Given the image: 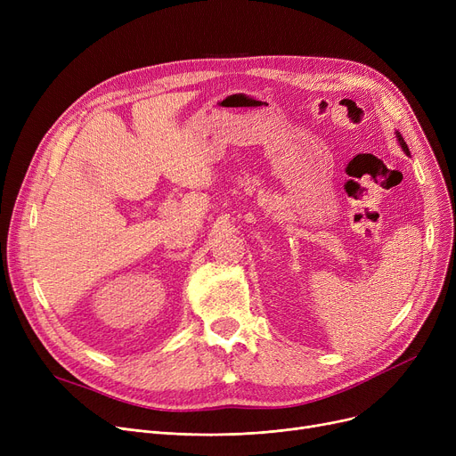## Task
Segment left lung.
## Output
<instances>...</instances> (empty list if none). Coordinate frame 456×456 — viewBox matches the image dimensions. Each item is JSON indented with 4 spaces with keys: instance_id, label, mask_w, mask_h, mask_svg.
<instances>
[{
    "instance_id": "8db88e82",
    "label": "left lung",
    "mask_w": 456,
    "mask_h": 456,
    "mask_svg": "<svg viewBox=\"0 0 456 456\" xmlns=\"http://www.w3.org/2000/svg\"><path fill=\"white\" fill-rule=\"evenodd\" d=\"M395 138H397V142H399L401 150H403L406 155H411V151H409V146H406V142L403 140V136H401V133H399V131H395Z\"/></svg>"
}]
</instances>
